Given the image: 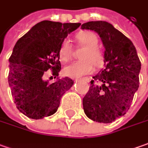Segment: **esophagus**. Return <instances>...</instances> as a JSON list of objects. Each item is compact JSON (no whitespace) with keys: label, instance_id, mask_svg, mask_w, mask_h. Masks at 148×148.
Segmentation results:
<instances>
[{"label":"esophagus","instance_id":"1","mask_svg":"<svg viewBox=\"0 0 148 148\" xmlns=\"http://www.w3.org/2000/svg\"><path fill=\"white\" fill-rule=\"evenodd\" d=\"M84 80H87V81H88V78H84ZM76 81H77V80H76Z\"/></svg>","mask_w":148,"mask_h":148}]
</instances>
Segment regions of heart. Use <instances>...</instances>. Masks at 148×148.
Masks as SVG:
<instances>
[{"instance_id": "heart-1", "label": "heart", "mask_w": 148, "mask_h": 148, "mask_svg": "<svg viewBox=\"0 0 148 148\" xmlns=\"http://www.w3.org/2000/svg\"><path fill=\"white\" fill-rule=\"evenodd\" d=\"M80 44L86 47L82 52V60L74 61L64 69V73L70 78H79L83 75L90 74L93 71L94 65L101 68L105 63L104 54L97 48L99 41L97 35L91 32H84L77 35ZM72 56V47L68 39H64L59 50V56L61 60L67 61Z\"/></svg>"}]
</instances>
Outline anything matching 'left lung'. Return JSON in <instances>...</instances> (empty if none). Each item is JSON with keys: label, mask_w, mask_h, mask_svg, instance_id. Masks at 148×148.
<instances>
[{"label": "left lung", "mask_w": 148, "mask_h": 148, "mask_svg": "<svg viewBox=\"0 0 148 148\" xmlns=\"http://www.w3.org/2000/svg\"><path fill=\"white\" fill-rule=\"evenodd\" d=\"M81 28L98 33L106 49L105 69L92 77L83 99L84 113L96 122L111 123L130 109L139 87L140 60L133 42L108 22L90 21Z\"/></svg>", "instance_id": "obj_1"}]
</instances>
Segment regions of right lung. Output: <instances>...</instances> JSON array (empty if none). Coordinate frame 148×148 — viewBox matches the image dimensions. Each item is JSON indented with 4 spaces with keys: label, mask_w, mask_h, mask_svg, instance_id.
I'll list each match as a JSON object with an SVG mask.
<instances>
[{
    "label": "right lung",
    "mask_w": 148,
    "mask_h": 148,
    "mask_svg": "<svg viewBox=\"0 0 148 148\" xmlns=\"http://www.w3.org/2000/svg\"><path fill=\"white\" fill-rule=\"evenodd\" d=\"M80 23H61L43 20L18 39L9 59L8 82L17 109L28 118L39 120L53 115L64 93L74 81L68 77L50 84L44 74L51 69L54 78L61 64L59 50L68 34Z\"/></svg>",
    "instance_id": "add662e5"
}]
</instances>
